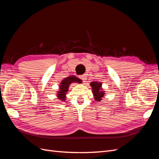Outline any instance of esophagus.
Wrapping results in <instances>:
<instances>
[{"label": "esophagus", "instance_id": "obj_1", "mask_svg": "<svg viewBox=\"0 0 159 159\" xmlns=\"http://www.w3.org/2000/svg\"><path fill=\"white\" fill-rule=\"evenodd\" d=\"M80 79L83 81H85L86 80H87V77H86V75H83L80 76Z\"/></svg>", "mask_w": 159, "mask_h": 159}]
</instances>
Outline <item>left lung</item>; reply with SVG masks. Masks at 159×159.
<instances>
[{
  "instance_id": "obj_1",
  "label": "left lung",
  "mask_w": 159,
  "mask_h": 159,
  "mask_svg": "<svg viewBox=\"0 0 159 159\" xmlns=\"http://www.w3.org/2000/svg\"><path fill=\"white\" fill-rule=\"evenodd\" d=\"M91 87L92 88L93 94L94 95V99L96 102H100L102 100V98L105 95V91H102V83L101 82H91L90 84Z\"/></svg>"
}]
</instances>
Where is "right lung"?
I'll use <instances>...</instances> for the list:
<instances>
[{
    "label": "right lung",
    "instance_id": "obj_1",
    "mask_svg": "<svg viewBox=\"0 0 159 159\" xmlns=\"http://www.w3.org/2000/svg\"><path fill=\"white\" fill-rule=\"evenodd\" d=\"M73 82L80 83V80L75 76L71 75L68 77V78H66L64 80L61 81L60 85V91H57V97L60 100L64 101V102L66 100V95L68 91L69 85Z\"/></svg>",
    "mask_w": 159,
    "mask_h": 159
}]
</instances>
